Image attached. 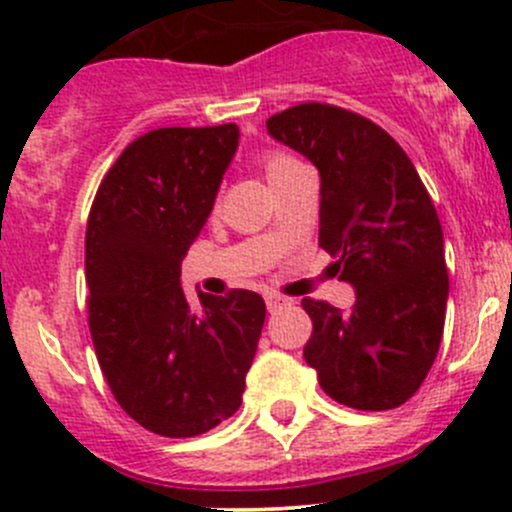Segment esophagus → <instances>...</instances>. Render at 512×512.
<instances>
[{
  "label": "esophagus",
  "mask_w": 512,
  "mask_h": 512,
  "mask_svg": "<svg viewBox=\"0 0 512 512\" xmlns=\"http://www.w3.org/2000/svg\"><path fill=\"white\" fill-rule=\"evenodd\" d=\"M265 302H267V309H270L272 314L280 312V309H285L287 304H292V299L282 297V294H275V292H267L265 294Z\"/></svg>",
  "instance_id": "obj_1"
}]
</instances>
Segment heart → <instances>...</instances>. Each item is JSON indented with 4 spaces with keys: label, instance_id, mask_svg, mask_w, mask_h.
Returning <instances> with one entry per match:
<instances>
[{
    "label": "heart",
    "instance_id": "obj_1",
    "mask_svg": "<svg viewBox=\"0 0 512 512\" xmlns=\"http://www.w3.org/2000/svg\"><path fill=\"white\" fill-rule=\"evenodd\" d=\"M260 165H262V173H265V178L270 180V185H275L277 180L287 173V170L297 168L299 163L294 158L285 156V153H267V156H262Z\"/></svg>",
    "mask_w": 512,
    "mask_h": 512
}]
</instances>
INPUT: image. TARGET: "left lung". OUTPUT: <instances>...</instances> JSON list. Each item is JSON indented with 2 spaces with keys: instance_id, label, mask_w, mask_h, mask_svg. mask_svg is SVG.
<instances>
[{
  "instance_id": "obj_1",
  "label": "left lung",
  "mask_w": 512,
  "mask_h": 512,
  "mask_svg": "<svg viewBox=\"0 0 512 512\" xmlns=\"http://www.w3.org/2000/svg\"><path fill=\"white\" fill-rule=\"evenodd\" d=\"M267 133L319 170V247L337 257L356 302L302 299L314 332L304 361L324 394L359 411L416 394L441 347L448 302L443 230L404 148L369 118L299 103Z\"/></svg>"
}]
</instances>
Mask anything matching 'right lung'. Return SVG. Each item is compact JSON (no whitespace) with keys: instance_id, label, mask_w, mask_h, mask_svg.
<instances>
[{"instance_id":"right-lung-1","label":"right lung","mask_w":512,"mask_h":512,"mask_svg":"<svg viewBox=\"0 0 512 512\" xmlns=\"http://www.w3.org/2000/svg\"><path fill=\"white\" fill-rule=\"evenodd\" d=\"M237 143L235 123L136 138L103 178L86 225L98 364L121 409L158 436H200L240 409L265 324L257 292L198 289L195 312L180 287Z\"/></svg>"}]
</instances>
